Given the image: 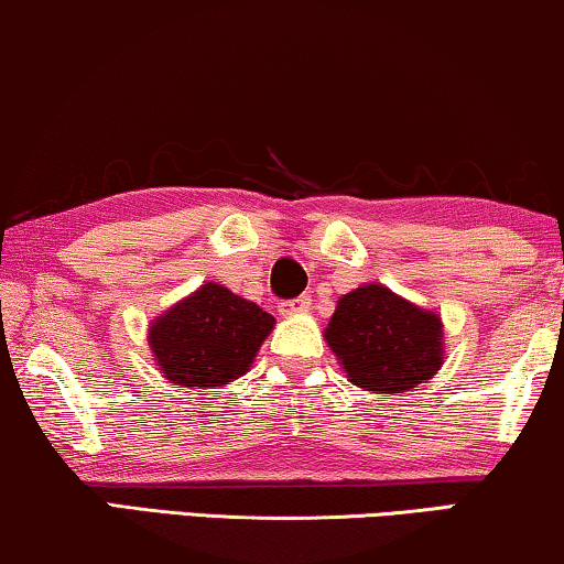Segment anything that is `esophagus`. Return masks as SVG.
Returning <instances> with one entry per match:
<instances>
[{
	"mask_svg": "<svg viewBox=\"0 0 564 564\" xmlns=\"http://www.w3.org/2000/svg\"><path fill=\"white\" fill-rule=\"evenodd\" d=\"M308 306H312V299L308 296H299V299H291V301H281L279 312L283 316H293V314H304L308 312Z\"/></svg>",
	"mask_w": 564,
	"mask_h": 564,
	"instance_id": "1",
	"label": "esophagus"
}]
</instances>
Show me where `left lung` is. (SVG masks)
<instances>
[{"mask_svg": "<svg viewBox=\"0 0 564 564\" xmlns=\"http://www.w3.org/2000/svg\"><path fill=\"white\" fill-rule=\"evenodd\" d=\"M324 337L347 380L376 393L395 395L426 383L444 360L440 314L419 308L383 283L345 293Z\"/></svg>", "mask_w": 564, "mask_h": 564, "instance_id": "obj_1", "label": "left lung"}]
</instances>
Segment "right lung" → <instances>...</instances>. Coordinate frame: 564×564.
<instances>
[{"mask_svg":"<svg viewBox=\"0 0 564 564\" xmlns=\"http://www.w3.org/2000/svg\"><path fill=\"white\" fill-rule=\"evenodd\" d=\"M275 319L219 283H204L150 324L148 343L171 383L212 388L250 370Z\"/></svg>","mask_w":564,"mask_h":564,"instance_id":"1","label":"right lung"}]
</instances>
